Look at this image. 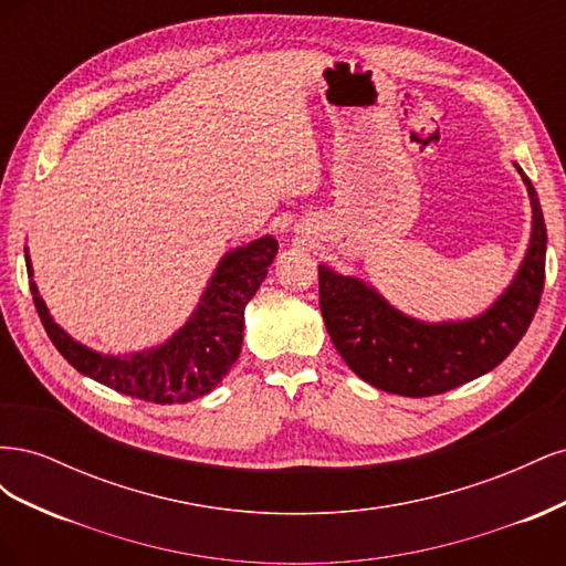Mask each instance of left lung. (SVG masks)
I'll return each mask as SVG.
<instances>
[{"label":"left lung","instance_id":"obj_1","mask_svg":"<svg viewBox=\"0 0 566 566\" xmlns=\"http://www.w3.org/2000/svg\"><path fill=\"white\" fill-rule=\"evenodd\" d=\"M515 167L531 198L528 248L503 295L474 318L406 316L366 281L318 264L325 328L358 378L401 397H434L493 370L517 347L541 302L547 233L536 188Z\"/></svg>","mask_w":566,"mask_h":566}]
</instances>
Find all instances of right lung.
Segmentation results:
<instances>
[{
    "instance_id": "right-lung-1",
    "label": "right lung",
    "mask_w": 566,
    "mask_h": 566,
    "mask_svg": "<svg viewBox=\"0 0 566 566\" xmlns=\"http://www.w3.org/2000/svg\"><path fill=\"white\" fill-rule=\"evenodd\" d=\"M276 252L279 241L273 235L229 250L181 328L163 345L132 354H101L82 345L51 318L35 281H30V293L49 339L75 370L134 399L163 406L186 403L210 394L238 361L245 306L266 279ZM25 266L32 279L28 248Z\"/></svg>"
}]
</instances>
